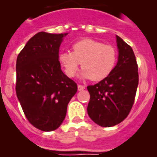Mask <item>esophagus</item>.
<instances>
[{
	"label": "esophagus",
	"mask_w": 157,
	"mask_h": 157,
	"mask_svg": "<svg viewBox=\"0 0 157 157\" xmlns=\"http://www.w3.org/2000/svg\"><path fill=\"white\" fill-rule=\"evenodd\" d=\"M84 89H85V86L81 84L78 85V91H82V90H84Z\"/></svg>",
	"instance_id": "1"
}]
</instances>
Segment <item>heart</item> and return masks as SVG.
<instances>
[{"mask_svg": "<svg viewBox=\"0 0 157 157\" xmlns=\"http://www.w3.org/2000/svg\"><path fill=\"white\" fill-rule=\"evenodd\" d=\"M117 57V51L111 45L86 38L74 43L71 52H61L59 60L69 78L75 77L81 63V76L98 82L111 74Z\"/></svg>", "mask_w": 157, "mask_h": 157, "instance_id": "obj_1", "label": "heart"}]
</instances>
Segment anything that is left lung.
Returning <instances> with one entry per match:
<instances>
[{
    "label": "left lung",
    "instance_id": "1",
    "mask_svg": "<svg viewBox=\"0 0 157 157\" xmlns=\"http://www.w3.org/2000/svg\"><path fill=\"white\" fill-rule=\"evenodd\" d=\"M119 58L108 77L87 86L89 117L101 127H111L127 117L133 107L138 85V64L132 47L116 36Z\"/></svg>",
    "mask_w": 157,
    "mask_h": 157
}]
</instances>
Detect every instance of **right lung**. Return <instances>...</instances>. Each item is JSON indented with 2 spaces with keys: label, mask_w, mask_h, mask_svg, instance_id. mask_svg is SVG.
I'll return each instance as SVG.
<instances>
[{
  "label": "right lung",
  "mask_w": 157,
  "mask_h": 157,
  "mask_svg": "<svg viewBox=\"0 0 157 157\" xmlns=\"http://www.w3.org/2000/svg\"><path fill=\"white\" fill-rule=\"evenodd\" d=\"M66 35L38 33L17 57V98L27 120L42 131L59 128L68 104L77 92V83L62 72L58 59Z\"/></svg>",
  "instance_id": "obj_1"
}]
</instances>
